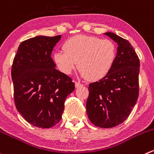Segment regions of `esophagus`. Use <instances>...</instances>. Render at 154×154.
<instances>
[{
  "instance_id": "esophagus-1",
  "label": "esophagus",
  "mask_w": 154,
  "mask_h": 154,
  "mask_svg": "<svg viewBox=\"0 0 154 154\" xmlns=\"http://www.w3.org/2000/svg\"><path fill=\"white\" fill-rule=\"evenodd\" d=\"M80 86H83V84H82V83H79V82H75V87L76 88L80 87Z\"/></svg>"
}]
</instances>
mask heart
I'll return each instance as SVG.
<instances>
[{"mask_svg": "<svg viewBox=\"0 0 154 154\" xmlns=\"http://www.w3.org/2000/svg\"><path fill=\"white\" fill-rule=\"evenodd\" d=\"M63 50L53 53V60L59 71L71 74L78 62L80 75L93 81L110 73L117 56V47L112 41L83 34L66 40Z\"/></svg>", "mask_w": 154, "mask_h": 154, "instance_id": "obj_1", "label": "heart"}]
</instances>
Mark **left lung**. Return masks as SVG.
Returning a JSON list of instances; mask_svg holds the SVG:
<instances>
[{"mask_svg":"<svg viewBox=\"0 0 154 154\" xmlns=\"http://www.w3.org/2000/svg\"><path fill=\"white\" fill-rule=\"evenodd\" d=\"M104 34L118 45L117 59L107 76L89 85L86 111L92 124L112 128L123 123L136 104L140 61L127 40L112 32Z\"/></svg>","mask_w":154,"mask_h":154,"instance_id":"1","label":"left lung"}]
</instances>
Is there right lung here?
<instances>
[{"label": "right lung", "mask_w": 154, "mask_h": 154, "mask_svg": "<svg viewBox=\"0 0 154 154\" xmlns=\"http://www.w3.org/2000/svg\"><path fill=\"white\" fill-rule=\"evenodd\" d=\"M37 36L22 41L11 69L16 109L30 124L51 128L62 119L67 96L75 89L72 79L58 71L51 58L60 41Z\"/></svg>", "instance_id": "add662e5"}]
</instances>
